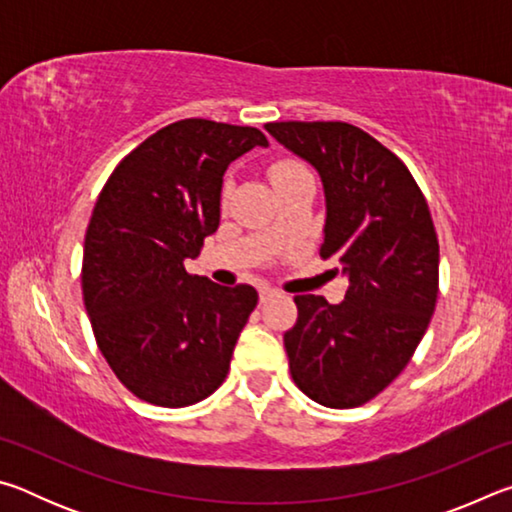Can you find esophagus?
I'll return each mask as SVG.
<instances>
[{"instance_id":"34e87169","label":"esophagus","mask_w":512,"mask_h":512,"mask_svg":"<svg viewBox=\"0 0 512 512\" xmlns=\"http://www.w3.org/2000/svg\"><path fill=\"white\" fill-rule=\"evenodd\" d=\"M275 296H280V291H275V289H271V287H262V289H259V300H262V302H268V300L275 298Z\"/></svg>"}]
</instances>
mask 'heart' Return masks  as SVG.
<instances>
[{"label": "heart", "instance_id": "obj_1", "mask_svg": "<svg viewBox=\"0 0 512 512\" xmlns=\"http://www.w3.org/2000/svg\"><path fill=\"white\" fill-rule=\"evenodd\" d=\"M298 176H309L305 164L298 160H277L271 164V167H268V178H271L275 189L287 183V180H293Z\"/></svg>", "mask_w": 512, "mask_h": 512}]
</instances>
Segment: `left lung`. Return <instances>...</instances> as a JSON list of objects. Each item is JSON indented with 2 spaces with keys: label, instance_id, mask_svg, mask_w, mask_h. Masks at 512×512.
<instances>
[{
  "label": "left lung",
  "instance_id": "left-lung-1",
  "mask_svg": "<svg viewBox=\"0 0 512 512\" xmlns=\"http://www.w3.org/2000/svg\"><path fill=\"white\" fill-rule=\"evenodd\" d=\"M266 131L314 164L325 187L320 257L350 277L341 305L296 296L284 334L296 386L329 409L377 397L418 348L438 300V235L397 155L345 121H273Z\"/></svg>",
  "mask_w": 512,
  "mask_h": 512
}]
</instances>
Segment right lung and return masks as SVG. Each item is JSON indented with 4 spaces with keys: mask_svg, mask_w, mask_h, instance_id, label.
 <instances>
[{
    "mask_svg": "<svg viewBox=\"0 0 512 512\" xmlns=\"http://www.w3.org/2000/svg\"><path fill=\"white\" fill-rule=\"evenodd\" d=\"M253 126L180 119L133 149L85 230L81 287L103 359L140 400L183 409L223 384L257 291L185 271L219 228L223 173L266 146Z\"/></svg>",
    "mask_w": 512,
    "mask_h": 512,
    "instance_id": "add662e5",
    "label": "right lung"
}]
</instances>
